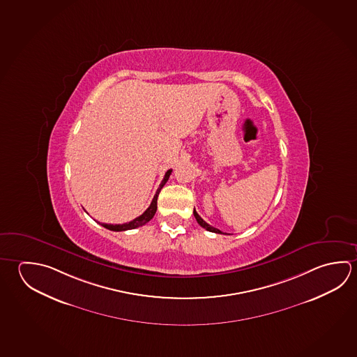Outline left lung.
Wrapping results in <instances>:
<instances>
[{
  "instance_id": "8db88e82",
  "label": "left lung",
  "mask_w": 357,
  "mask_h": 357,
  "mask_svg": "<svg viewBox=\"0 0 357 357\" xmlns=\"http://www.w3.org/2000/svg\"><path fill=\"white\" fill-rule=\"evenodd\" d=\"M194 217H195V219H197V222H198V225H200V227H203L204 229H206V231H213V233H218V234H222V231H219V229H217V228H214V227H212L211 225H208L206 223V220H203V219L200 218L199 214L197 213V211L194 209L193 211Z\"/></svg>"
}]
</instances>
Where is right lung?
I'll return each mask as SVG.
<instances>
[{"label":"right lung","mask_w":357,"mask_h":357,"mask_svg":"<svg viewBox=\"0 0 357 357\" xmlns=\"http://www.w3.org/2000/svg\"><path fill=\"white\" fill-rule=\"evenodd\" d=\"M170 174H172V169L168 170V172L165 173L163 181H162L160 185L158 188L157 193H155L154 198L151 200L149 208H148V209H146L142 215H139L138 218L132 219V222H129V223H124V225H105V223H104V225H102V227H105L107 229H110V231H128V229H135V228H138V227H142V225H144L145 223H148V222L154 217L155 212H157L158 195L160 193L162 188L165 185V183H167L168 179H169Z\"/></svg>","instance_id":"obj_1"}]
</instances>
